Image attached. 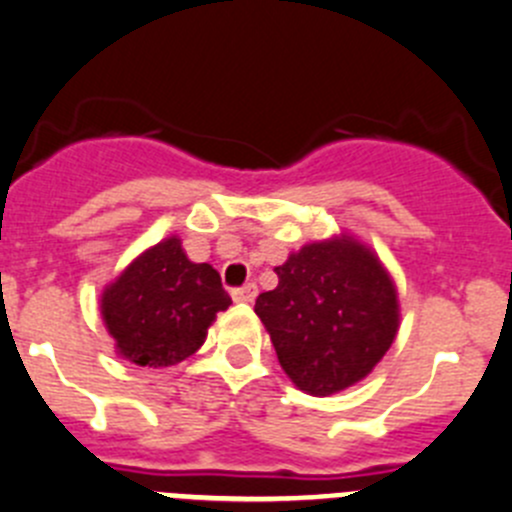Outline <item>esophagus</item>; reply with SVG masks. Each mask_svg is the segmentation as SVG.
<instances>
[{"mask_svg":"<svg viewBox=\"0 0 512 512\" xmlns=\"http://www.w3.org/2000/svg\"><path fill=\"white\" fill-rule=\"evenodd\" d=\"M256 294H259L256 284H243V286H236V289H231L233 301H246V304L256 299Z\"/></svg>","mask_w":512,"mask_h":512,"instance_id":"34e87169","label":"esophagus"}]
</instances>
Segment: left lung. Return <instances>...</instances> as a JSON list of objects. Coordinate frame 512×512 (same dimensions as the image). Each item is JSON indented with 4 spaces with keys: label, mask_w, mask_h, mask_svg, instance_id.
<instances>
[{
    "label": "left lung",
    "mask_w": 512,
    "mask_h": 512,
    "mask_svg": "<svg viewBox=\"0 0 512 512\" xmlns=\"http://www.w3.org/2000/svg\"><path fill=\"white\" fill-rule=\"evenodd\" d=\"M279 286L253 311L291 382L324 397L367 377L392 347L397 291L379 259L354 238L309 243L276 266Z\"/></svg>",
    "instance_id": "left-lung-1"
}]
</instances>
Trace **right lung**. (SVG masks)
<instances>
[{"mask_svg":"<svg viewBox=\"0 0 512 512\" xmlns=\"http://www.w3.org/2000/svg\"><path fill=\"white\" fill-rule=\"evenodd\" d=\"M231 296L211 264H193L178 238L133 261L102 294V319L115 347L140 367H170L203 344Z\"/></svg>","mask_w":512,"mask_h":512,"instance_id":"add662e5","label":"right lung"}]
</instances>
